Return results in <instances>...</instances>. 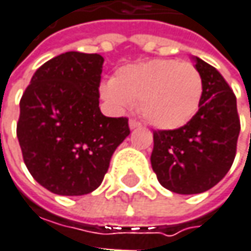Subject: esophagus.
I'll use <instances>...</instances> for the list:
<instances>
[{"mask_svg":"<svg viewBox=\"0 0 251 251\" xmlns=\"http://www.w3.org/2000/svg\"><path fill=\"white\" fill-rule=\"evenodd\" d=\"M139 126H141V124H139L136 119H130V121H129V127H130V129H135V127H139Z\"/></svg>","mask_w":251,"mask_h":251,"instance_id":"1","label":"esophagus"}]
</instances>
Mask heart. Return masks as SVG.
Instances as JSON below:
<instances>
[{"mask_svg":"<svg viewBox=\"0 0 251 251\" xmlns=\"http://www.w3.org/2000/svg\"><path fill=\"white\" fill-rule=\"evenodd\" d=\"M204 84L200 72L190 63L161 58L122 67L116 79L100 87L103 99L118 110L139 103V112L149 125L174 130L197 115Z\"/></svg>","mask_w":251,"mask_h":251,"instance_id":"obj_1","label":"heart"}]
</instances>
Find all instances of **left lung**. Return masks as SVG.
<instances>
[{
    "label": "left lung",
    "instance_id": "left-lung-1",
    "mask_svg": "<svg viewBox=\"0 0 251 251\" xmlns=\"http://www.w3.org/2000/svg\"><path fill=\"white\" fill-rule=\"evenodd\" d=\"M204 92L185 126L153 132L151 165L159 184L176 194H200L218 184L233 165L240 119L237 100L218 70L194 57Z\"/></svg>",
    "mask_w": 251,
    "mask_h": 251
}]
</instances>
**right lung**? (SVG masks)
Wrapping results in <instances>:
<instances>
[{
  "label": "right lung",
  "mask_w": 251,
  "mask_h": 251,
  "mask_svg": "<svg viewBox=\"0 0 251 251\" xmlns=\"http://www.w3.org/2000/svg\"><path fill=\"white\" fill-rule=\"evenodd\" d=\"M103 57L67 51L46 61L20 100L17 138L35 181L58 195L95 191L130 133L99 107Z\"/></svg>",
  "instance_id": "obj_1"
}]
</instances>
